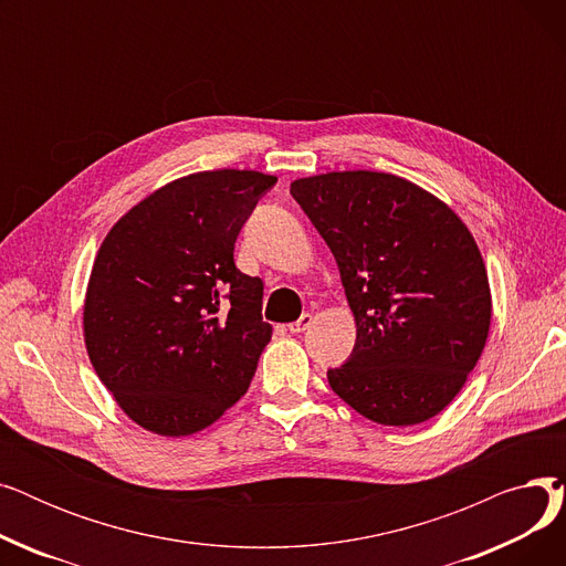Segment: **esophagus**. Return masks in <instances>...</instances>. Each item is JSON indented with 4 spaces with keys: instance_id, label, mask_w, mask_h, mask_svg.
Segmentation results:
<instances>
[{
    "instance_id": "esophagus-1",
    "label": "esophagus",
    "mask_w": 566,
    "mask_h": 566,
    "mask_svg": "<svg viewBox=\"0 0 566 566\" xmlns=\"http://www.w3.org/2000/svg\"><path fill=\"white\" fill-rule=\"evenodd\" d=\"M312 314H303L298 321H293V323H289V333H293V335H298V333H305L310 325H312Z\"/></svg>"
}]
</instances>
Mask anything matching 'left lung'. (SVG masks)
Returning <instances> with one entry per match:
<instances>
[{"mask_svg": "<svg viewBox=\"0 0 566 566\" xmlns=\"http://www.w3.org/2000/svg\"><path fill=\"white\" fill-rule=\"evenodd\" d=\"M328 243L358 325L333 392L367 420L427 422L478 365L491 325L482 254L452 208L380 171H333L291 184Z\"/></svg>", "mask_w": 566, "mask_h": 566, "instance_id": "obj_1", "label": "left lung"}]
</instances>
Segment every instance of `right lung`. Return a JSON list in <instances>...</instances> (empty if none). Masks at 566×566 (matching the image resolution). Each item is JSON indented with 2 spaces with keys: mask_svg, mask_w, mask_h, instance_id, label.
<instances>
[{
  "mask_svg": "<svg viewBox=\"0 0 566 566\" xmlns=\"http://www.w3.org/2000/svg\"><path fill=\"white\" fill-rule=\"evenodd\" d=\"M277 184L259 171H199L156 190L118 220L94 261L84 342L130 420L190 436L241 399L273 328L263 284L233 245Z\"/></svg>",
  "mask_w": 566,
  "mask_h": 566,
  "instance_id": "obj_1",
  "label": "right lung"
}]
</instances>
